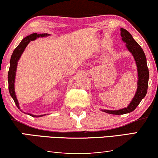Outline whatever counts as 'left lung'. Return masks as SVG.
<instances>
[{
    "instance_id": "left-lung-1",
    "label": "left lung",
    "mask_w": 158,
    "mask_h": 158,
    "mask_svg": "<svg viewBox=\"0 0 158 158\" xmlns=\"http://www.w3.org/2000/svg\"><path fill=\"white\" fill-rule=\"evenodd\" d=\"M121 36L122 40L126 43V47L128 51L132 55L137 68V88L135 95L128 106L118 110L101 109V111L107 114L122 115L133 111L141 101L146 96L148 88L149 70L147 64V59L143 49L139 44L134 40L133 36L125 29L121 28Z\"/></svg>"
}]
</instances>
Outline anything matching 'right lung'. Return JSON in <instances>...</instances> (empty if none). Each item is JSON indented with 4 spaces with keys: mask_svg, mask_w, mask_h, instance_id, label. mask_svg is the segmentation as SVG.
I'll list each match as a JSON object with an SVG mask.
<instances>
[{
    "mask_svg": "<svg viewBox=\"0 0 158 158\" xmlns=\"http://www.w3.org/2000/svg\"><path fill=\"white\" fill-rule=\"evenodd\" d=\"M50 36L49 34H37V33H34L30 34V35L26 36L25 38H23L22 41L20 42L16 49H14V52H13L11 57H10V68L9 70H8V90H9L10 96L12 97V98L14 99L15 103H16V106L18 107V109L21 110V108L19 106V103L18 101V99L16 98V92H15V79H16V69L17 65H18V62L20 60L21 56L22 55L23 52H24L26 47H27V45L29 44V42L31 41H34L36 40L39 37H46V36ZM22 111V110H21ZM23 112V111H22ZM25 113V112H23ZM28 114V115L33 116V117H41V116H44V115H34V114H29V113H25Z\"/></svg>",
    "mask_w": 158,
    "mask_h": 158,
    "instance_id": "1",
    "label": "right lung"
}]
</instances>
